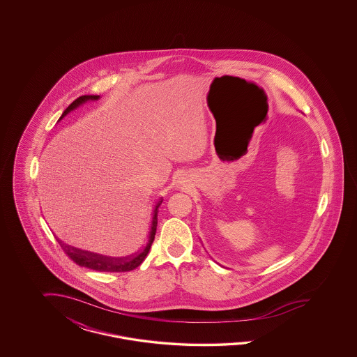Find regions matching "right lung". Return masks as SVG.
Masks as SVG:
<instances>
[{"mask_svg":"<svg viewBox=\"0 0 357 357\" xmlns=\"http://www.w3.org/2000/svg\"><path fill=\"white\" fill-rule=\"evenodd\" d=\"M100 96H82V97L77 98L75 102H72L68 108H65L63 115L60 116V120L64 119L65 116L75 111L79 106L85 105L86 102H93L98 100ZM162 203V199H160L157 202V204L154 206L153 211V220H151V233H149V239L148 243L140 252L130 255V257H124V258H111V257H105L100 254L96 252H90V251H84V250L76 249V248H70V246H61L65 251V254L73 260L76 264L81 267H86L90 270L99 271V272H127V271L135 270L140 266L142 260L146 258L149 250H151V243L154 241L155 236V230H157V216H158V208Z\"/></svg>","mask_w":357,"mask_h":357,"instance_id":"right-lung-1","label":"right lung"}]
</instances>
